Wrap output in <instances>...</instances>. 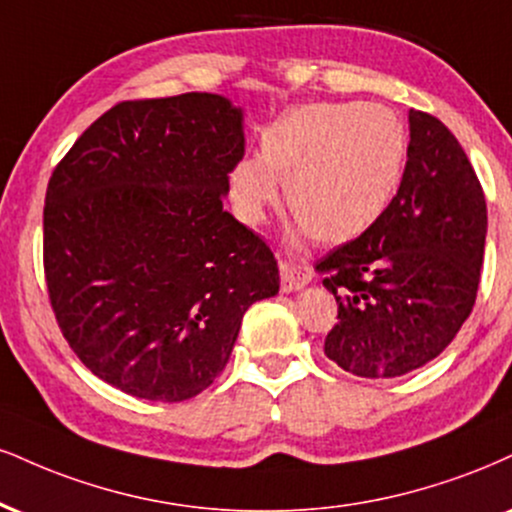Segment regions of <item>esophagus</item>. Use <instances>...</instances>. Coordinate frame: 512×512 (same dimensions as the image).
Segmentation results:
<instances>
[{"instance_id":"obj_1","label":"esophagus","mask_w":512,"mask_h":512,"mask_svg":"<svg viewBox=\"0 0 512 512\" xmlns=\"http://www.w3.org/2000/svg\"><path fill=\"white\" fill-rule=\"evenodd\" d=\"M279 269H281V291L283 293H293L298 291V288H303L305 283L312 281V267H307L303 262H295V260H283L279 262Z\"/></svg>"}]
</instances>
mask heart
Returning <instances> with one entry per match:
<instances>
[{"label": "heart", "instance_id": "b5f03b06", "mask_svg": "<svg viewBox=\"0 0 512 512\" xmlns=\"http://www.w3.org/2000/svg\"><path fill=\"white\" fill-rule=\"evenodd\" d=\"M405 155L408 135L391 109L360 102L293 107L264 128L260 155L233 164V209L245 224H262L283 181L300 229L319 243H348L389 207Z\"/></svg>", "mask_w": 512, "mask_h": 512}]
</instances>
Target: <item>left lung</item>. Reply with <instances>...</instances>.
<instances>
[{
	"label": "left lung",
	"mask_w": 512,
	"mask_h": 512,
	"mask_svg": "<svg viewBox=\"0 0 512 512\" xmlns=\"http://www.w3.org/2000/svg\"><path fill=\"white\" fill-rule=\"evenodd\" d=\"M486 200L458 138L410 109L403 181L384 214L317 262L338 322L324 353L365 379H393L434 360L477 300Z\"/></svg>",
	"instance_id": "1"
}]
</instances>
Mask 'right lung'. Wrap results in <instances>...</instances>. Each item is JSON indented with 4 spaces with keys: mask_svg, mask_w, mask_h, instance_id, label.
<instances>
[{
    "mask_svg": "<svg viewBox=\"0 0 512 512\" xmlns=\"http://www.w3.org/2000/svg\"><path fill=\"white\" fill-rule=\"evenodd\" d=\"M243 143L240 109L186 92L114 104L54 166L49 305L78 360L128 396L205 391L245 310L279 293L272 248L224 212Z\"/></svg>",
    "mask_w": 512,
    "mask_h": 512,
    "instance_id": "add662e5",
    "label": "right lung"
}]
</instances>
